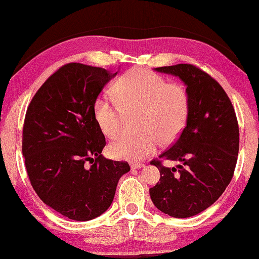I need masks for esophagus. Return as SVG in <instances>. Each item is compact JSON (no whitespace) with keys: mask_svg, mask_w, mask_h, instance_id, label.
<instances>
[{"mask_svg":"<svg viewBox=\"0 0 259 259\" xmlns=\"http://www.w3.org/2000/svg\"><path fill=\"white\" fill-rule=\"evenodd\" d=\"M144 165L143 164H140V162H132L131 164V168L132 169H139V168H142Z\"/></svg>","mask_w":259,"mask_h":259,"instance_id":"34e87169","label":"esophagus"}]
</instances>
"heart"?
I'll use <instances>...</instances> for the list:
<instances>
[{
  "instance_id": "obj_1",
  "label": "heart",
  "mask_w": 259,
  "mask_h": 259,
  "mask_svg": "<svg viewBox=\"0 0 259 259\" xmlns=\"http://www.w3.org/2000/svg\"><path fill=\"white\" fill-rule=\"evenodd\" d=\"M115 102L106 95L93 104L95 122L106 138L120 132L122 116L139 113L138 135H122L108 146L113 159L140 161L155 153L159 141L168 144L182 132L189 113V97L179 84H167L161 76L146 69L133 68L112 88Z\"/></svg>"
}]
</instances>
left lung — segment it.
Segmentation results:
<instances>
[{
    "label": "left lung",
    "instance_id": "obj_1",
    "mask_svg": "<svg viewBox=\"0 0 259 259\" xmlns=\"http://www.w3.org/2000/svg\"><path fill=\"white\" fill-rule=\"evenodd\" d=\"M183 81L189 97L187 125L160 159L182 165L165 167L152 160L160 182L149 190L158 209L187 219L210 207L232 180L239 152V126L228 94L211 77L187 63L155 68Z\"/></svg>",
    "mask_w": 259,
    "mask_h": 259
}]
</instances>
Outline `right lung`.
I'll list each match as a JSON object with an SVG mask.
<instances>
[{"label":"right lung","mask_w":259,"mask_h":259,"mask_svg":"<svg viewBox=\"0 0 259 259\" xmlns=\"http://www.w3.org/2000/svg\"><path fill=\"white\" fill-rule=\"evenodd\" d=\"M117 74L68 63L49 77L27 109L22 156L30 184L45 205L70 220L102 215L131 169L126 161L103 157L106 139L93 116L94 101Z\"/></svg>","instance_id":"right-lung-1"}]
</instances>
